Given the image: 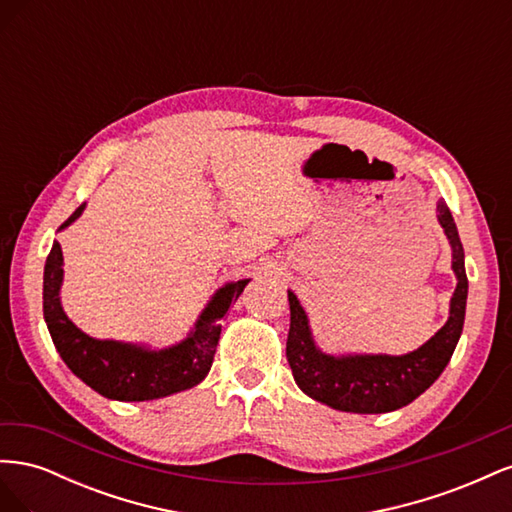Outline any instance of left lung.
Segmentation results:
<instances>
[{
    "instance_id": "obj_1",
    "label": "left lung",
    "mask_w": 512,
    "mask_h": 512,
    "mask_svg": "<svg viewBox=\"0 0 512 512\" xmlns=\"http://www.w3.org/2000/svg\"><path fill=\"white\" fill-rule=\"evenodd\" d=\"M438 220L453 245V271L457 288L451 316L425 346L404 356H335L322 354L309 335L307 316L297 297L288 292L290 331L286 359L301 391L335 410L356 414H382L408 406L438 380L451 361L463 331L468 299V275L463 267V245L446 203L438 205Z\"/></svg>"
}]
</instances>
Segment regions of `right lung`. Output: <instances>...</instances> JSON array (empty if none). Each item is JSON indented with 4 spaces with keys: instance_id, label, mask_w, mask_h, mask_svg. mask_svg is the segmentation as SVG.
I'll use <instances>...</instances> for the list:
<instances>
[{
    "instance_id": "add662e5",
    "label": "right lung",
    "mask_w": 512,
    "mask_h": 512,
    "mask_svg": "<svg viewBox=\"0 0 512 512\" xmlns=\"http://www.w3.org/2000/svg\"><path fill=\"white\" fill-rule=\"evenodd\" d=\"M85 205L76 209L59 228H66L83 213ZM61 247L55 241L44 265L42 307L44 320L61 359L96 393L117 401H147L192 389L209 374L215 348L222 333L220 320L230 305L239 299L247 280L232 282L215 292V297L196 322L194 333L160 352H149L130 344L100 342L76 329L59 303L61 286Z\"/></svg>"
}]
</instances>
